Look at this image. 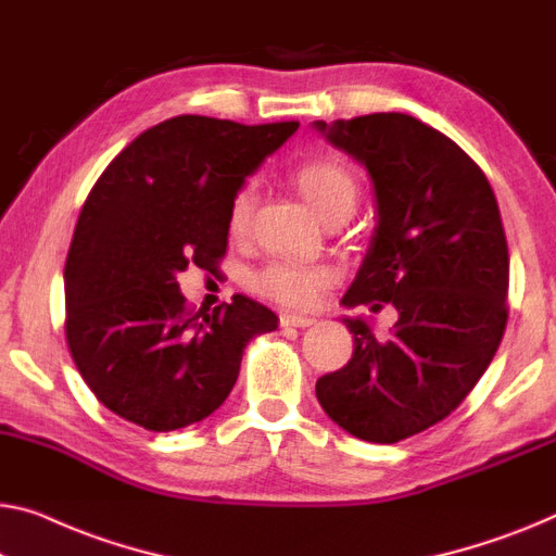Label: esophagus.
I'll return each mask as SVG.
<instances>
[{"instance_id":"esophagus-1","label":"esophagus","mask_w":556,"mask_h":556,"mask_svg":"<svg viewBox=\"0 0 556 556\" xmlns=\"http://www.w3.org/2000/svg\"><path fill=\"white\" fill-rule=\"evenodd\" d=\"M279 325L281 327H312L314 319L312 317H304V314H292V312H285L279 314Z\"/></svg>"}]
</instances>
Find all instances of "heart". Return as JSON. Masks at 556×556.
<instances>
[{"label": "heart", "mask_w": 556, "mask_h": 556, "mask_svg": "<svg viewBox=\"0 0 556 556\" xmlns=\"http://www.w3.org/2000/svg\"><path fill=\"white\" fill-rule=\"evenodd\" d=\"M294 185L306 197L314 210L319 212L321 219L337 212H354L359 199V181L354 172L346 167L344 162L334 160V156H312L296 164L292 172ZM252 217V189L242 187L231 197L227 227L231 237H242L247 227H250ZM331 285V271L319 264H304L292 260L271 262L260 271H254L250 279L252 292H256L264 300H271L285 306H296V309H306L314 306L325 289Z\"/></svg>", "instance_id": "heart-1"}]
</instances>
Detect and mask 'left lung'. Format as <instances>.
<instances>
[{"label": "left lung", "mask_w": 556, "mask_h": 556, "mask_svg": "<svg viewBox=\"0 0 556 556\" xmlns=\"http://www.w3.org/2000/svg\"><path fill=\"white\" fill-rule=\"evenodd\" d=\"M314 127L375 181V237L342 304L400 312L389 339L344 319L352 359L317 379V400L350 434L394 444L450 417L494 359L509 317L500 204L479 164L409 114Z\"/></svg>", "instance_id": "obj_1"}]
</instances>
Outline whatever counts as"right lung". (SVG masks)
Segmentation results:
<instances>
[{
	"label": "right lung",
	"instance_id": "right-lung-1",
	"mask_svg": "<svg viewBox=\"0 0 556 556\" xmlns=\"http://www.w3.org/2000/svg\"><path fill=\"white\" fill-rule=\"evenodd\" d=\"M296 127L181 114L142 131L97 179L64 264V334L117 417L149 432L202 421L229 396L250 339L277 329V314L242 294L194 312L177 275L189 264L217 275L231 197Z\"/></svg>",
	"mask_w": 556,
	"mask_h": 556
}]
</instances>
